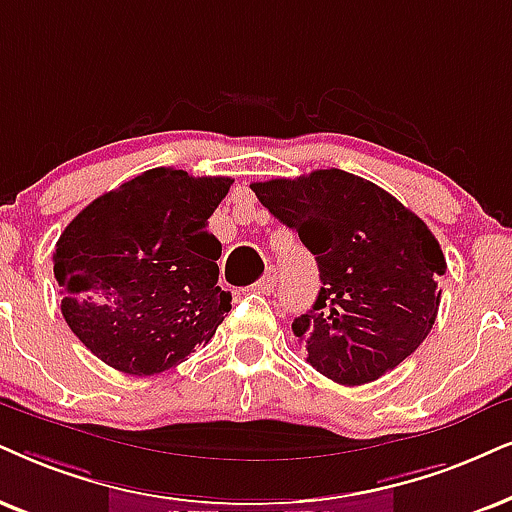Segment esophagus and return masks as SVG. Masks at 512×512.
<instances>
[{
  "mask_svg": "<svg viewBox=\"0 0 512 512\" xmlns=\"http://www.w3.org/2000/svg\"><path fill=\"white\" fill-rule=\"evenodd\" d=\"M276 283H278L276 269H269L267 274H264V276L260 278V281H257L255 286H252V290H257V293H264V295H271V293H274Z\"/></svg>",
  "mask_w": 512,
  "mask_h": 512,
  "instance_id": "1",
  "label": "esophagus"
}]
</instances>
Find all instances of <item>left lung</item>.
<instances>
[{
    "label": "left lung",
    "mask_w": 512,
    "mask_h": 512,
    "mask_svg": "<svg viewBox=\"0 0 512 512\" xmlns=\"http://www.w3.org/2000/svg\"><path fill=\"white\" fill-rule=\"evenodd\" d=\"M250 189L316 255L319 297L293 321L309 364L335 383L364 385L411 357L435 326L446 271L428 224L335 167Z\"/></svg>",
    "instance_id": "8db88e82"
}]
</instances>
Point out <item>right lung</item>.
Returning a JSON list of instances; mask_svg holds the SVG:
<instances>
[{
    "label": "right lung",
    "instance_id": "1",
    "mask_svg": "<svg viewBox=\"0 0 512 512\" xmlns=\"http://www.w3.org/2000/svg\"><path fill=\"white\" fill-rule=\"evenodd\" d=\"M229 177L155 167L103 193L54 250L61 312L84 347L127 375H155L205 347L231 293L208 219Z\"/></svg>",
    "mask_w": 512,
    "mask_h": 512
}]
</instances>
